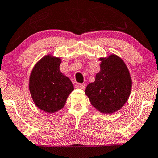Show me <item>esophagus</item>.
Listing matches in <instances>:
<instances>
[{"mask_svg": "<svg viewBox=\"0 0 158 158\" xmlns=\"http://www.w3.org/2000/svg\"><path fill=\"white\" fill-rule=\"evenodd\" d=\"M85 87H86V85L85 83H83V84H77V85H76V88H77V89H84L85 88Z\"/></svg>", "mask_w": 158, "mask_h": 158, "instance_id": "obj_1", "label": "esophagus"}]
</instances>
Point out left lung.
I'll return each mask as SVG.
<instances>
[{"instance_id":"obj_1","label":"left lung","mask_w":158,"mask_h":158,"mask_svg":"<svg viewBox=\"0 0 158 158\" xmlns=\"http://www.w3.org/2000/svg\"><path fill=\"white\" fill-rule=\"evenodd\" d=\"M99 60L101 70L85 92L98 111L109 114L119 110L127 101L132 79L126 64L117 55L100 57Z\"/></svg>"}]
</instances>
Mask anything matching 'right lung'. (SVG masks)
Returning <instances> with one entry per match:
<instances>
[{
	"mask_svg": "<svg viewBox=\"0 0 158 158\" xmlns=\"http://www.w3.org/2000/svg\"><path fill=\"white\" fill-rule=\"evenodd\" d=\"M60 57L51 54L35 63L29 78V90L33 103L44 112L52 114L64 107L73 90L70 79L60 69Z\"/></svg>",
	"mask_w": 158,
	"mask_h": 158,
	"instance_id": "obj_1",
	"label": "right lung"
}]
</instances>
